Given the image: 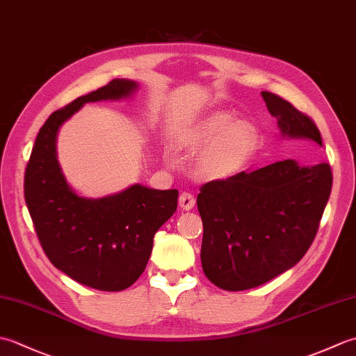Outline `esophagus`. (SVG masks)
Listing matches in <instances>:
<instances>
[{"mask_svg":"<svg viewBox=\"0 0 356 356\" xmlns=\"http://www.w3.org/2000/svg\"><path fill=\"white\" fill-rule=\"evenodd\" d=\"M194 205H195V199H194L193 193L184 191L182 194H180V197H179V207H180V209L190 211Z\"/></svg>","mask_w":356,"mask_h":356,"instance_id":"1","label":"esophagus"}]
</instances>
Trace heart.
<instances>
[{"label":"heart","instance_id":"heart-1","mask_svg":"<svg viewBox=\"0 0 356 356\" xmlns=\"http://www.w3.org/2000/svg\"><path fill=\"white\" fill-rule=\"evenodd\" d=\"M228 113H214L191 128L184 143L190 149H205L199 171L207 177L223 179L238 172L252 157L259 142L254 125L245 120L232 122Z\"/></svg>","mask_w":356,"mask_h":356}]
</instances>
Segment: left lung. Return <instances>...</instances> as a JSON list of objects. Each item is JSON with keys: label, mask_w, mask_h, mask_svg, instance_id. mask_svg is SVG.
Returning a JSON list of instances; mask_svg holds the SVG:
<instances>
[{"label": "left lung", "mask_w": 356, "mask_h": 356, "mask_svg": "<svg viewBox=\"0 0 356 356\" xmlns=\"http://www.w3.org/2000/svg\"><path fill=\"white\" fill-rule=\"evenodd\" d=\"M261 96L283 136L323 145L311 118L278 95ZM330 190L327 162L300 166L291 159L203 185L200 260L209 282L246 291L291 269L311 248Z\"/></svg>", "instance_id": "8db88e82"}]
</instances>
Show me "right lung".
<instances>
[{"label": "right lung", "instance_id": "add662e5", "mask_svg": "<svg viewBox=\"0 0 356 356\" xmlns=\"http://www.w3.org/2000/svg\"><path fill=\"white\" fill-rule=\"evenodd\" d=\"M136 87L133 81L113 79L53 111L26 166L24 197L45 255L74 282L97 291H124L142 275L154 234L176 213L179 191L133 185L110 197H79L59 168L56 134L86 102L120 99Z\"/></svg>", "mask_w": 356, "mask_h": 356}]
</instances>
